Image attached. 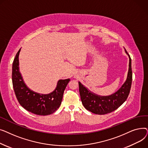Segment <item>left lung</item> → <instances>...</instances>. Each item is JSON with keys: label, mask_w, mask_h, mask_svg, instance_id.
<instances>
[{"label": "left lung", "mask_w": 148, "mask_h": 148, "mask_svg": "<svg viewBox=\"0 0 148 148\" xmlns=\"http://www.w3.org/2000/svg\"><path fill=\"white\" fill-rule=\"evenodd\" d=\"M129 57V68L127 80L121 88L108 96H100L89 90L79 82V92L82 104L86 110L97 114H105L117 109L125 101L130 94L132 83L131 59Z\"/></svg>", "instance_id": "1"}]
</instances>
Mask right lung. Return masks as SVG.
I'll return each instance as SVG.
<instances>
[{
    "label": "right lung",
    "instance_id": "right-lung-1",
    "mask_svg": "<svg viewBox=\"0 0 148 148\" xmlns=\"http://www.w3.org/2000/svg\"><path fill=\"white\" fill-rule=\"evenodd\" d=\"M20 50L13 61L12 72L13 88L18 103L26 110L35 114L45 116L53 113L61 104L64 90L70 79L59 80L56 89L49 94H40L31 90L27 87L20 73L18 56Z\"/></svg>",
    "mask_w": 148,
    "mask_h": 148
}]
</instances>
